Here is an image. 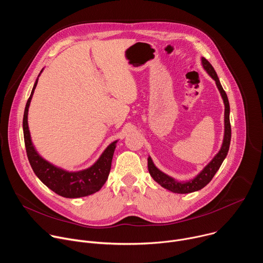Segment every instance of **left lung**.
<instances>
[{
    "mask_svg": "<svg viewBox=\"0 0 263 263\" xmlns=\"http://www.w3.org/2000/svg\"><path fill=\"white\" fill-rule=\"evenodd\" d=\"M203 68L206 70V72L209 74V76L215 81L216 87L221 96L223 105H224V115H223V138H222V143L220 145L219 151L214 155V157L211 159V161L193 179L190 180H185V181H179L176 180L175 178L166 175L162 171H160L153 162L151 157H147V168L148 173L151 175V177L156 181L160 186H162L163 189L175 193V194H190L194 192H198L202 190L203 187H205L213 178V176L216 174L218 168L220 167L222 161L226 158L228 151H229V146H230V141H231V125H230V105L228 101V97L224 92L219 79L217 77V74L212 67V65L204 58H201Z\"/></svg>",
    "mask_w": 263,
    "mask_h": 263,
    "instance_id": "obj_1",
    "label": "left lung"
}]
</instances>
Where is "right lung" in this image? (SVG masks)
I'll use <instances>...</instances> for the list:
<instances>
[{"mask_svg": "<svg viewBox=\"0 0 263 263\" xmlns=\"http://www.w3.org/2000/svg\"><path fill=\"white\" fill-rule=\"evenodd\" d=\"M44 68L41 70L39 77H37L31 95L27 101L25 112H24V120H23V130H24V138L27 156L30 162V165L37 176L47 187L55 194L68 198V199H76L90 196L97 192H99L103 185L106 183L110 168L112 157L115 154V149L117 147V143L119 140H115L111 142L101 154L99 159L89 167L81 171H66L62 167H59L48 160H46L42 155L37 152L35 148L29 126H28V111L29 106L36 88L39 78L42 74Z\"/></svg>", "mask_w": 263, "mask_h": 263, "instance_id": "right-lung-1", "label": "right lung"}]
</instances>
